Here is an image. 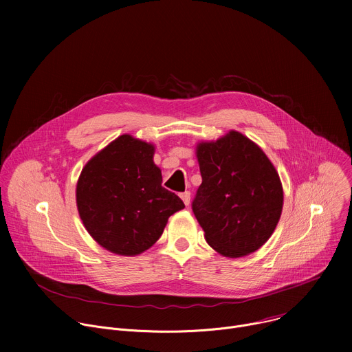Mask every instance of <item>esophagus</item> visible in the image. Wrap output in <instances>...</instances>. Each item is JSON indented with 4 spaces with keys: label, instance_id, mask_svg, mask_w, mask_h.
I'll use <instances>...</instances> for the list:
<instances>
[{
    "label": "esophagus",
    "instance_id": "34e87169",
    "mask_svg": "<svg viewBox=\"0 0 352 352\" xmlns=\"http://www.w3.org/2000/svg\"><path fill=\"white\" fill-rule=\"evenodd\" d=\"M179 196H181V199L184 200V204H185L186 206L190 204V192H189V190H185V192H182Z\"/></svg>",
    "mask_w": 352,
    "mask_h": 352
}]
</instances>
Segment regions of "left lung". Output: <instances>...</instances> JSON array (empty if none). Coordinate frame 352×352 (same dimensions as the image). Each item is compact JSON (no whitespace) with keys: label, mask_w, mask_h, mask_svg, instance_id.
Instances as JSON below:
<instances>
[{"label":"left lung","mask_w":352,"mask_h":352,"mask_svg":"<svg viewBox=\"0 0 352 352\" xmlns=\"http://www.w3.org/2000/svg\"><path fill=\"white\" fill-rule=\"evenodd\" d=\"M202 184L192 210L208 243L227 258L258 250L273 234L283 209V186L263 150L231 131L196 150Z\"/></svg>","instance_id":"obj_1"}]
</instances>
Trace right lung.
Masks as SVG:
<instances>
[{
  "instance_id": "obj_1",
  "label": "right lung",
  "mask_w": 352,
  "mask_h": 352,
  "mask_svg": "<svg viewBox=\"0 0 352 352\" xmlns=\"http://www.w3.org/2000/svg\"><path fill=\"white\" fill-rule=\"evenodd\" d=\"M153 155V144L122 135L82 170L79 216L94 241L113 254H142L162 236L168 217L185 208L162 185Z\"/></svg>"
}]
</instances>
